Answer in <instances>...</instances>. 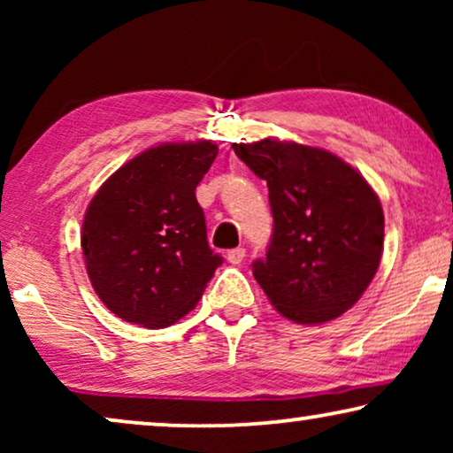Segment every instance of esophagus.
I'll use <instances>...</instances> for the list:
<instances>
[{
	"label": "esophagus",
	"mask_w": 453,
	"mask_h": 453,
	"mask_svg": "<svg viewBox=\"0 0 453 453\" xmlns=\"http://www.w3.org/2000/svg\"><path fill=\"white\" fill-rule=\"evenodd\" d=\"M226 259L231 264H241L245 259V250H243V247H234V250H228Z\"/></svg>",
	"instance_id": "1"
}]
</instances>
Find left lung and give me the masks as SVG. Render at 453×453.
Segmentation results:
<instances>
[{
  "instance_id": "1",
  "label": "left lung",
  "mask_w": 453,
  "mask_h": 453,
  "mask_svg": "<svg viewBox=\"0 0 453 453\" xmlns=\"http://www.w3.org/2000/svg\"><path fill=\"white\" fill-rule=\"evenodd\" d=\"M233 150L268 183L274 231L253 276L296 324H324L361 299L383 251V210L336 154L265 138Z\"/></svg>"
}]
</instances>
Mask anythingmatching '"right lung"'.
<instances>
[{"instance_id":"1","label":"right lung","mask_w":453,"mask_h":453,"mask_svg":"<svg viewBox=\"0 0 453 453\" xmlns=\"http://www.w3.org/2000/svg\"><path fill=\"white\" fill-rule=\"evenodd\" d=\"M216 154L208 140L148 148L92 197L82 225L84 262L98 299L117 318L166 327L200 301L222 264L196 200Z\"/></svg>"}]
</instances>
